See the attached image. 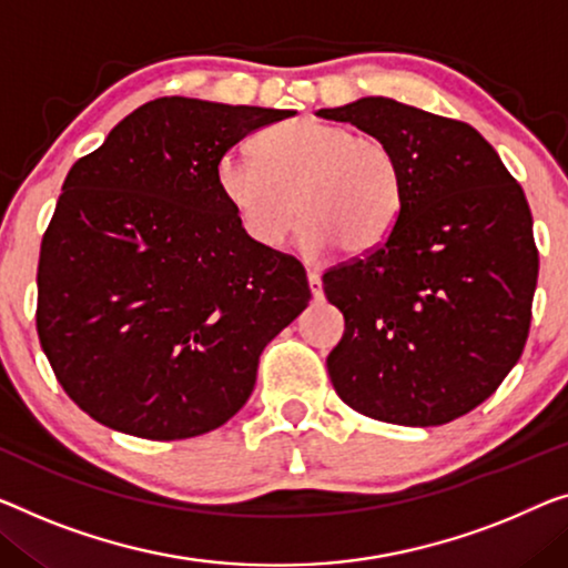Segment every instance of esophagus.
<instances>
[{"mask_svg":"<svg viewBox=\"0 0 568 568\" xmlns=\"http://www.w3.org/2000/svg\"><path fill=\"white\" fill-rule=\"evenodd\" d=\"M308 287H311V295L313 298H321L324 295V291H321V275L316 273V270H308Z\"/></svg>","mask_w":568,"mask_h":568,"instance_id":"1","label":"esophagus"}]
</instances>
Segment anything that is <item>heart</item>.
I'll use <instances>...</instances> for the list:
<instances>
[{"label": "heart", "instance_id": "obj_1", "mask_svg": "<svg viewBox=\"0 0 568 568\" xmlns=\"http://www.w3.org/2000/svg\"><path fill=\"white\" fill-rule=\"evenodd\" d=\"M216 185L244 234L265 250L281 247L303 216L298 242L308 255L334 244L346 255H367L403 209L395 150L375 134L316 116L257 134L255 158L226 152Z\"/></svg>", "mask_w": 568, "mask_h": 568}]
</instances>
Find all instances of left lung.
Listing matches in <instances>:
<instances>
[{
	"instance_id": "8db88e82",
	"label": "left lung",
	"mask_w": 568,
	"mask_h": 568,
	"mask_svg": "<svg viewBox=\"0 0 568 568\" xmlns=\"http://www.w3.org/2000/svg\"><path fill=\"white\" fill-rule=\"evenodd\" d=\"M318 116L385 140L403 168L387 240L324 273L344 313L328 377L362 416L442 426L485 403L526 346L538 281L526 193L459 120L385 97Z\"/></svg>"
}]
</instances>
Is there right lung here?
Listing matches in <instances>:
<instances>
[{
	"mask_svg": "<svg viewBox=\"0 0 568 568\" xmlns=\"http://www.w3.org/2000/svg\"><path fill=\"white\" fill-rule=\"evenodd\" d=\"M287 109L163 97L65 175L40 244L38 336L65 395L122 434H209L247 403L260 354L308 306L306 270L250 240L216 185Z\"/></svg>",
	"mask_w": 568,
	"mask_h": 568,
	"instance_id": "right-lung-1",
	"label": "right lung"
}]
</instances>
